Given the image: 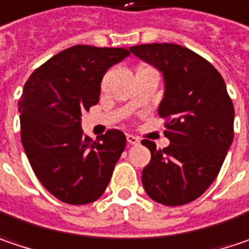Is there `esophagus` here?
Here are the masks:
<instances>
[{"label": "esophagus", "instance_id": "obj_1", "mask_svg": "<svg viewBox=\"0 0 249 249\" xmlns=\"http://www.w3.org/2000/svg\"><path fill=\"white\" fill-rule=\"evenodd\" d=\"M126 141H128L129 145H138L139 143V138H137L135 135H131V134L126 135Z\"/></svg>", "mask_w": 249, "mask_h": 249}]
</instances>
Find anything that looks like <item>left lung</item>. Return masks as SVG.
I'll list each match as a JSON object with an SVG mask.
<instances>
[{"mask_svg":"<svg viewBox=\"0 0 249 249\" xmlns=\"http://www.w3.org/2000/svg\"><path fill=\"white\" fill-rule=\"evenodd\" d=\"M163 74L165 93L158 112L165 120L169 146L151 151L142 170L149 197L165 206H182L200 197L217 178L234 139V106L221 74L210 62L175 43L129 48Z\"/></svg>","mask_w":249,"mask_h":249,"instance_id":"8db88e82","label":"left lung"}]
</instances>
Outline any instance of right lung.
I'll list each match as a JSON object with an SVG mask.
<instances>
[{
  "label": "right lung",
  "instance_id": "add662e5",
  "mask_svg": "<svg viewBox=\"0 0 249 249\" xmlns=\"http://www.w3.org/2000/svg\"><path fill=\"white\" fill-rule=\"evenodd\" d=\"M129 51L76 45L54 54L23 86L21 141L39 182L69 204L93 203L106 192L126 138L118 129L93 141L81 114L95 106L106 71Z\"/></svg>",
  "mask_w": 249,
  "mask_h": 249
}]
</instances>
